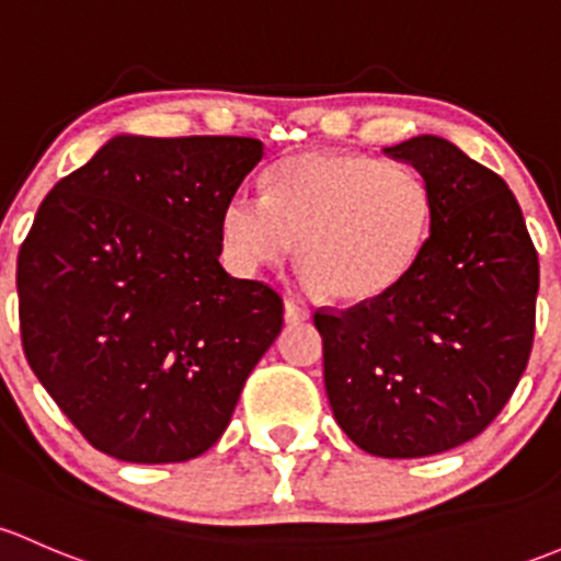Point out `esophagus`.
I'll return each instance as SVG.
<instances>
[{"label": "esophagus", "mask_w": 561, "mask_h": 561, "mask_svg": "<svg viewBox=\"0 0 561 561\" xmlns=\"http://www.w3.org/2000/svg\"><path fill=\"white\" fill-rule=\"evenodd\" d=\"M283 310H286V321L288 323H302V321L310 319V310L305 308V305L294 302V299H286V302H283Z\"/></svg>", "instance_id": "34e87169"}]
</instances>
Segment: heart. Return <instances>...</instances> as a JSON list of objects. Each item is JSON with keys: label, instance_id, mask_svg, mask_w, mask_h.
Segmentation results:
<instances>
[{"label": "heart", "instance_id": "1", "mask_svg": "<svg viewBox=\"0 0 561 561\" xmlns=\"http://www.w3.org/2000/svg\"><path fill=\"white\" fill-rule=\"evenodd\" d=\"M435 192L419 167L354 151H305L267 172V192L240 188L221 210V242L238 273L297 259L334 302H369L419 262Z\"/></svg>", "mask_w": 561, "mask_h": 561}]
</instances>
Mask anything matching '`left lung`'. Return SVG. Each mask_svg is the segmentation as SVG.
I'll return each mask as SVG.
<instances>
[{
	"label": "left lung",
	"mask_w": 561,
	"mask_h": 561,
	"mask_svg": "<svg viewBox=\"0 0 561 561\" xmlns=\"http://www.w3.org/2000/svg\"><path fill=\"white\" fill-rule=\"evenodd\" d=\"M386 156L432 183L430 240L394 288L313 321L340 430L373 456L415 459L472 440L511 400L533 351L540 264L489 167L435 135Z\"/></svg>",
	"instance_id": "obj_1"
}]
</instances>
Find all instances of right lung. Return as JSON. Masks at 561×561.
Returning <instances> with one entry per match:
<instances>
[{
    "label": "right lung",
    "instance_id": "1",
    "mask_svg": "<svg viewBox=\"0 0 561 561\" xmlns=\"http://www.w3.org/2000/svg\"><path fill=\"white\" fill-rule=\"evenodd\" d=\"M253 137L107 140L39 205L19 253L28 367L96 451L135 465L216 446L283 327V299L221 267V210Z\"/></svg>",
    "mask_w": 561,
    "mask_h": 561
}]
</instances>
